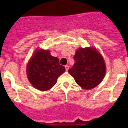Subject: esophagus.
Returning a JSON list of instances; mask_svg holds the SVG:
<instances>
[{"instance_id": "obj_1", "label": "esophagus", "mask_w": 128, "mask_h": 128, "mask_svg": "<svg viewBox=\"0 0 128 128\" xmlns=\"http://www.w3.org/2000/svg\"><path fill=\"white\" fill-rule=\"evenodd\" d=\"M65 69H66V70L67 71L68 70V68H69V66H68V65H65Z\"/></svg>"}]
</instances>
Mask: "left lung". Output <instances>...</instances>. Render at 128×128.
<instances>
[{
    "label": "left lung",
    "instance_id": "left-lung-1",
    "mask_svg": "<svg viewBox=\"0 0 128 128\" xmlns=\"http://www.w3.org/2000/svg\"><path fill=\"white\" fill-rule=\"evenodd\" d=\"M75 63L68 70L77 84L84 90H90L100 84L106 72L102 54L96 47H80L74 56Z\"/></svg>",
    "mask_w": 128,
    "mask_h": 128
}]
</instances>
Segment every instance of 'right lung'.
I'll list each match as a JSON object with an SVG mask.
<instances>
[{
	"instance_id": "right-lung-1",
	"label": "right lung",
	"mask_w": 128,
	"mask_h": 128,
	"mask_svg": "<svg viewBox=\"0 0 128 128\" xmlns=\"http://www.w3.org/2000/svg\"><path fill=\"white\" fill-rule=\"evenodd\" d=\"M65 68L60 65L58 58L50 55L48 50L38 48L34 50L26 66L28 79L34 88L47 91L52 88Z\"/></svg>"
}]
</instances>
